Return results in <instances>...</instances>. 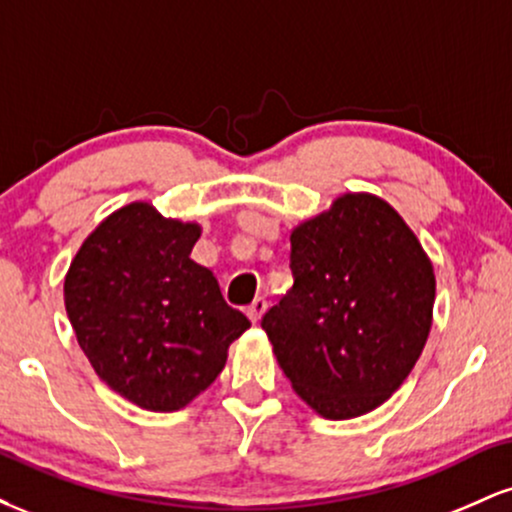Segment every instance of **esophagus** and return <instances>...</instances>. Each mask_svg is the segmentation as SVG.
Returning a JSON list of instances; mask_svg holds the SVG:
<instances>
[{"label": "esophagus", "mask_w": 512, "mask_h": 512, "mask_svg": "<svg viewBox=\"0 0 512 512\" xmlns=\"http://www.w3.org/2000/svg\"><path fill=\"white\" fill-rule=\"evenodd\" d=\"M264 310H267V301H264V298H255V301L248 305V310H245V313H248V317H250L252 322H260L262 315H264Z\"/></svg>", "instance_id": "esophagus-1"}]
</instances>
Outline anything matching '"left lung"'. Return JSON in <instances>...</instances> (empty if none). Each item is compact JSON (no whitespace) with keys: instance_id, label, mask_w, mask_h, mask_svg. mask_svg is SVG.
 I'll list each match as a JSON object with an SVG mask.
<instances>
[{"instance_id":"obj_1","label":"left lung","mask_w":512,"mask_h":512,"mask_svg":"<svg viewBox=\"0 0 512 512\" xmlns=\"http://www.w3.org/2000/svg\"><path fill=\"white\" fill-rule=\"evenodd\" d=\"M293 286L262 317L293 390L325 419L373 411L431 332L436 276L390 204L349 192L291 233Z\"/></svg>"}]
</instances>
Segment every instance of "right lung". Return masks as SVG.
Returning <instances> with one entry per match:
<instances>
[{
    "label": "right lung",
    "mask_w": 512,
    "mask_h": 512,
    "mask_svg": "<svg viewBox=\"0 0 512 512\" xmlns=\"http://www.w3.org/2000/svg\"><path fill=\"white\" fill-rule=\"evenodd\" d=\"M199 236L197 223L132 202L84 240L64 279L69 322L93 370L142 409L190 404L250 327L190 257Z\"/></svg>",
    "instance_id": "right-lung-1"
}]
</instances>
